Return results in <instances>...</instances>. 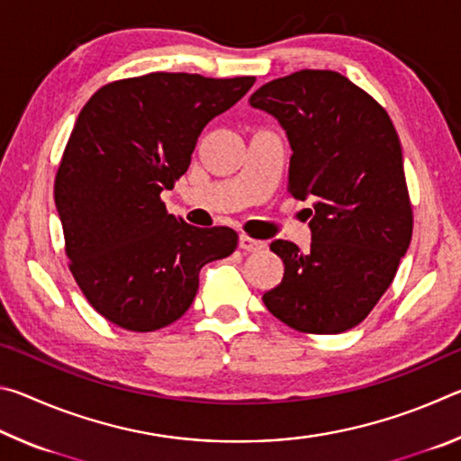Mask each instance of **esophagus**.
<instances>
[{"instance_id": "1", "label": "esophagus", "mask_w": 461, "mask_h": 461, "mask_svg": "<svg viewBox=\"0 0 461 461\" xmlns=\"http://www.w3.org/2000/svg\"><path fill=\"white\" fill-rule=\"evenodd\" d=\"M240 248L244 249V252H260V249L267 248V241L254 240V238L246 236V233H241V236H240Z\"/></svg>"}]
</instances>
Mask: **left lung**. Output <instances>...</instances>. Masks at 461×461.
<instances>
[{
  "label": "left lung",
  "mask_w": 461,
  "mask_h": 461,
  "mask_svg": "<svg viewBox=\"0 0 461 461\" xmlns=\"http://www.w3.org/2000/svg\"><path fill=\"white\" fill-rule=\"evenodd\" d=\"M249 105L270 113L291 144L288 193L313 199L311 248L276 240L285 276L262 301L305 333L362 323L393 283L412 236L399 134L384 107L335 71L262 85Z\"/></svg>",
  "instance_id": "1"
}]
</instances>
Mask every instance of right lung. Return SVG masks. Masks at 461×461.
<instances>
[{"label":"right lung","mask_w":461,"mask_h":461,"mask_svg":"<svg viewBox=\"0 0 461 461\" xmlns=\"http://www.w3.org/2000/svg\"><path fill=\"white\" fill-rule=\"evenodd\" d=\"M256 77L150 73L101 87L62 154L54 203L77 285L107 321L167 327L199 288V270L238 246L231 228H194L160 193L191 165L203 128L252 89Z\"/></svg>","instance_id":"obj_1"}]
</instances>
